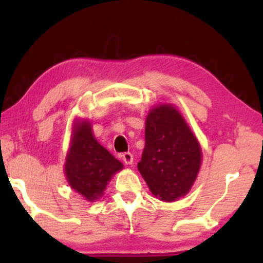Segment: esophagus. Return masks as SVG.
I'll return each mask as SVG.
<instances>
[{
  "label": "esophagus",
  "instance_id": "1",
  "mask_svg": "<svg viewBox=\"0 0 263 263\" xmlns=\"http://www.w3.org/2000/svg\"><path fill=\"white\" fill-rule=\"evenodd\" d=\"M121 158H122V161L126 163V164H132V162H134V156H132V153H129V152L122 153Z\"/></svg>",
  "mask_w": 263,
  "mask_h": 263
}]
</instances>
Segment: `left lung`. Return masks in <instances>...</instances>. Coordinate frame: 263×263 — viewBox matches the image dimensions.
Returning <instances> with one entry per match:
<instances>
[{
  "label": "left lung",
  "instance_id": "left-lung-1",
  "mask_svg": "<svg viewBox=\"0 0 263 263\" xmlns=\"http://www.w3.org/2000/svg\"><path fill=\"white\" fill-rule=\"evenodd\" d=\"M137 168L153 195L174 201L192 188L201 163L199 142L172 105L151 110Z\"/></svg>",
  "mask_w": 263,
  "mask_h": 263
}]
</instances>
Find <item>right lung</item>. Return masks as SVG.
Instances as JSON below:
<instances>
[{
    "label": "right lung",
    "mask_w": 263,
    "mask_h": 263,
    "mask_svg": "<svg viewBox=\"0 0 263 263\" xmlns=\"http://www.w3.org/2000/svg\"><path fill=\"white\" fill-rule=\"evenodd\" d=\"M122 167L93 138L90 123L84 121L77 126L65 162V176L71 188L87 200H96L104 194L112 174Z\"/></svg>",
    "instance_id": "obj_1"
}]
</instances>
